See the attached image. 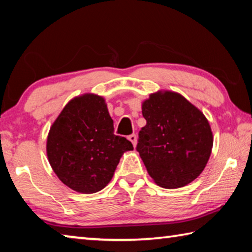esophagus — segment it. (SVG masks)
Segmentation results:
<instances>
[{
	"instance_id": "esophagus-1",
	"label": "esophagus",
	"mask_w": 252,
	"mask_h": 252,
	"mask_svg": "<svg viewBox=\"0 0 252 252\" xmlns=\"http://www.w3.org/2000/svg\"><path fill=\"white\" fill-rule=\"evenodd\" d=\"M127 139H129L130 141L132 142V144H133V147H135V146H136V141H138V138H136V135H135V134H131V135H129V136H127Z\"/></svg>"
}]
</instances>
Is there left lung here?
Instances as JSON below:
<instances>
[{"mask_svg": "<svg viewBox=\"0 0 252 252\" xmlns=\"http://www.w3.org/2000/svg\"><path fill=\"white\" fill-rule=\"evenodd\" d=\"M147 120L136 146L147 171L158 186L181 188L206 168L213 147L208 119L180 93L159 90L142 102Z\"/></svg>", "mask_w": 252, "mask_h": 252, "instance_id": "1", "label": "left lung"}]
</instances>
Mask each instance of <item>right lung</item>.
Here are the masks:
<instances>
[{
	"label": "right lung",
	"mask_w": 252,
	"mask_h": 252,
	"mask_svg": "<svg viewBox=\"0 0 252 252\" xmlns=\"http://www.w3.org/2000/svg\"><path fill=\"white\" fill-rule=\"evenodd\" d=\"M132 143L113 133L103 96L84 93L67 102L50 127L46 156L57 177L79 193L108 186L123 153Z\"/></svg>",
	"instance_id": "1"
}]
</instances>
